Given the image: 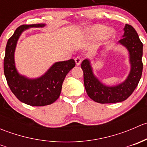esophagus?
I'll list each match as a JSON object with an SVG mask.
<instances>
[{"label": "esophagus", "instance_id": "1", "mask_svg": "<svg viewBox=\"0 0 147 147\" xmlns=\"http://www.w3.org/2000/svg\"><path fill=\"white\" fill-rule=\"evenodd\" d=\"M75 63H76L77 65H80L81 63H82V57H81V56L78 55V56H77L76 57H75Z\"/></svg>", "mask_w": 147, "mask_h": 147}]
</instances>
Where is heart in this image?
<instances>
[{
  "instance_id": "obj_1",
  "label": "heart",
  "mask_w": 147,
  "mask_h": 147,
  "mask_svg": "<svg viewBox=\"0 0 147 147\" xmlns=\"http://www.w3.org/2000/svg\"><path fill=\"white\" fill-rule=\"evenodd\" d=\"M92 30L93 33H94V35H100L105 32V28L104 27V26H94V27H93L92 29ZM112 35V31L109 30V32H108V36H111Z\"/></svg>"
}]
</instances>
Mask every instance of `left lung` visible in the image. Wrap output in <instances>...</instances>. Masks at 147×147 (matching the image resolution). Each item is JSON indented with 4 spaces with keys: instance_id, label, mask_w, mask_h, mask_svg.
Returning a JSON list of instances; mask_svg holds the SVG:
<instances>
[{
    "instance_id": "left-lung-1",
    "label": "left lung",
    "mask_w": 147,
    "mask_h": 147,
    "mask_svg": "<svg viewBox=\"0 0 147 147\" xmlns=\"http://www.w3.org/2000/svg\"><path fill=\"white\" fill-rule=\"evenodd\" d=\"M124 30V38L119 42L125 46L129 52L131 66L129 75L124 82L115 87H107L100 82L93 75L88 60H83L81 64L87 95L98 103H116L126 100L134 91L142 78L143 44L132 26L126 24Z\"/></svg>"
}]
</instances>
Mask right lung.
<instances>
[{
	"label": "right lung",
	"mask_w": 147,
	"mask_h": 147,
	"mask_svg": "<svg viewBox=\"0 0 147 147\" xmlns=\"http://www.w3.org/2000/svg\"><path fill=\"white\" fill-rule=\"evenodd\" d=\"M45 24L22 25L8 39L4 57V75L12 92L20 102L30 106L51 105L60 97L62 85L67 74L75 66V60L55 63L41 78L28 79L18 73L14 61L16 43L23 30L29 28L44 27Z\"/></svg>",
	"instance_id": "1"
}]
</instances>
